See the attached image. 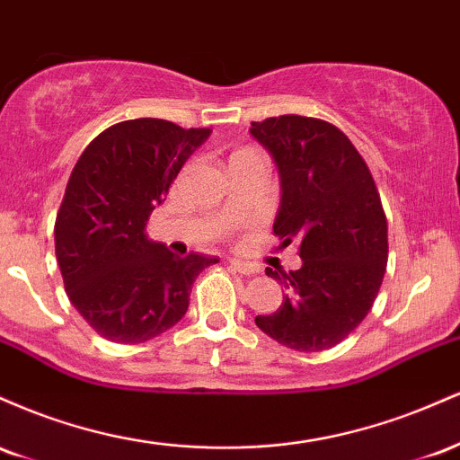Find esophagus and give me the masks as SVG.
Masks as SVG:
<instances>
[{"mask_svg": "<svg viewBox=\"0 0 460 460\" xmlns=\"http://www.w3.org/2000/svg\"><path fill=\"white\" fill-rule=\"evenodd\" d=\"M229 263H231V268H234V270H237L240 274L260 272V268H257L255 263H248V261H242V260H229Z\"/></svg>", "mask_w": 460, "mask_h": 460, "instance_id": "34e87169", "label": "esophagus"}]
</instances>
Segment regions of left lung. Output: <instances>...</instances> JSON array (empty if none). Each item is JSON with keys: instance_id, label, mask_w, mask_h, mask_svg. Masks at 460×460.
Wrapping results in <instances>:
<instances>
[{"instance_id": "1", "label": "left lung", "mask_w": 460, "mask_h": 460, "mask_svg": "<svg viewBox=\"0 0 460 460\" xmlns=\"http://www.w3.org/2000/svg\"><path fill=\"white\" fill-rule=\"evenodd\" d=\"M281 181L274 235L298 242L303 266L272 270L285 288L274 314L255 324L279 344L320 352L361 324L387 268V218L367 164L335 125L285 114L252 123Z\"/></svg>"}]
</instances>
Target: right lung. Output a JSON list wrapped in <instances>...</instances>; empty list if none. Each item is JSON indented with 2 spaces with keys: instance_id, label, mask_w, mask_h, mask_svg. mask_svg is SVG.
<instances>
[{
  "instance_id": "add662e5",
  "label": "right lung",
  "mask_w": 460,
  "mask_h": 460,
  "mask_svg": "<svg viewBox=\"0 0 460 460\" xmlns=\"http://www.w3.org/2000/svg\"><path fill=\"white\" fill-rule=\"evenodd\" d=\"M212 129L136 119L84 149L56 218V257L66 296L116 344H142L186 315L194 279L218 260L179 257L145 235L146 220Z\"/></svg>"
}]
</instances>
